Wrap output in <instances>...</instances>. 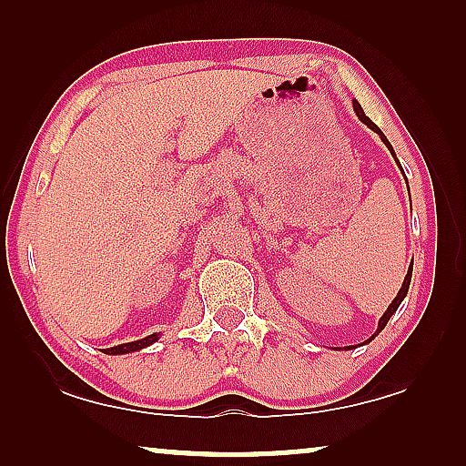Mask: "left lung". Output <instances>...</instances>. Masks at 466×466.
Returning a JSON list of instances; mask_svg holds the SVG:
<instances>
[{
	"mask_svg": "<svg viewBox=\"0 0 466 466\" xmlns=\"http://www.w3.org/2000/svg\"><path fill=\"white\" fill-rule=\"evenodd\" d=\"M352 104H354V112H356V116H359V118L362 120V123H365V125L369 127V129H373L375 133H378V136L381 137V142H384V144L388 146V150H390V152H392L394 161H397V163H399V158H397V155H394V150H392V146H390V142H388V139H386V136H384V133H381V129H380V127H378V125H375V123H371V118H369V116H365V112H362V107H360V104H359V101H356V99H354V101H352ZM399 167H400V165H399ZM411 269H413V263L410 265V271H407V276H405V279H403V286H400L399 295H397V297H394V301H392L390 305H388V309L384 311V316H381V318H380L378 330H375V333H373V337H375V335H378V333H380V330L386 327V324H388V320H390V316L394 314V311H397V309H399V305H400V301H403V299L407 297V290H410V282H411ZM373 337H371V339H373ZM371 339H367V341H371Z\"/></svg>",
	"mask_w": 466,
	"mask_h": 466,
	"instance_id": "obj_1",
	"label": "left lung"
}]
</instances>
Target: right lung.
<instances>
[{
	"mask_svg": "<svg viewBox=\"0 0 466 466\" xmlns=\"http://www.w3.org/2000/svg\"><path fill=\"white\" fill-rule=\"evenodd\" d=\"M157 339H158V335L152 333V335L144 337V339H139V341H129V343H120V346L107 348L106 354H129V352H137V350L152 346V343H155Z\"/></svg>",
	"mask_w": 466,
	"mask_h": 466,
	"instance_id": "add662e5",
	"label": "right lung"
}]
</instances>
